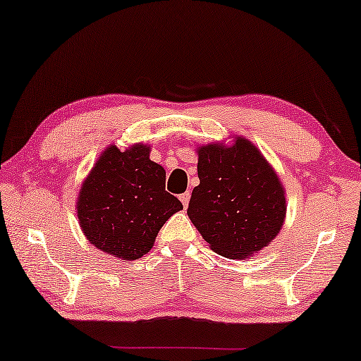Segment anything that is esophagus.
Instances as JSON below:
<instances>
[{
  "label": "esophagus",
  "instance_id": "1",
  "mask_svg": "<svg viewBox=\"0 0 361 361\" xmlns=\"http://www.w3.org/2000/svg\"><path fill=\"white\" fill-rule=\"evenodd\" d=\"M190 197H191V195L190 192H183V195H180V201H181V204H183V207H188V204H190Z\"/></svg>",
  "mask_w": 361,
  "mask_h": 361
}]
</instances>
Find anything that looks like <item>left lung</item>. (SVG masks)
Returning a JSON list of instances; mask_svg holds the SVG:
<instances>
[{
  "mask_svg": "<svg viewBox=\"0 0 361 361\" xmlns=\"http://www.w3.org/2000/svg\"><path fill=\"white\" fill-rule=\"evenodd\" d=\"M197 185L188 216L216 253L247 258L267 247L286 217L284 188L262 152L243 137L197 149Z\"/></svg>",
  "mask_w": 361,
  "mask_h": 361,
  "instance_id": "1",
  "label": "left lung"
}]
</instances>
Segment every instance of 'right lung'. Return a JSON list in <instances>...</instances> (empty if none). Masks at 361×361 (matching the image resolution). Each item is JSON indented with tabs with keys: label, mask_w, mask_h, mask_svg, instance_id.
Returning <instances> with one entry per match:
<instances>
[{
	"label": "right lung",
	"mask_w": 361,
	"mask_h": 361,
	"mask_svg": "<svg viewBox=\"0 0 361 361\" xmlns=\"http://www.w3.org/2000/svg\"><path fill=\"white\" fill-rule=\"evenodd\" d=\"M183 209L165 191L164 166L150 160V147L121 152L109 145L81 185L80 227L96 248L121 260H137L154 247L161 226Z\"/></svg>",
	"instance_id": "1"
}]
</instances>
